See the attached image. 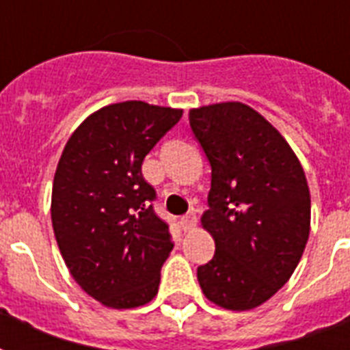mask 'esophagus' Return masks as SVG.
<instances>
[{
  "label": "esophagus",
  "mask_w": 350,
  "mask_h": 350,
  "mask_svg": "<svg viewBox=\"0 0 350 350\" xmlns=\"http://www.w3.org/2000/svg\"><path fill=\"white\" fill-rule=\"evenodd\" d=\"M196 223H198V219H196V215L194 212H190V214L183 215L180 219V224H181V228L185 230V232H190V230L194 228Z\"/></svg>",
  "instance_id": "34e87169"
}]
</instances>
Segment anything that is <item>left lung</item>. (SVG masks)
<instances>
[{
  "label": "left lung",
  "instance_id": "obj_1",
  "mask_svg": "<svg viewBox=\"0 0 350 350\" xmlns=\"http://www.w3.org/2000/svg\"><path fill=\"white\" fill-rule=\"evenodd\" d=\"M190 129L212 167L203 228L212 260L198 268L204 297L248 311L273 297L300 262L311 224L304 169L284 136L241 102L190 109Z\"/></svg>",
  "mask_w": 350,
  "mask_h": 350
}]
</instances>
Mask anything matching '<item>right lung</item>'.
<instances>
[{"label":"right lung","instance_id":"add662e5","mask_svg":"<svg viewBox=\"0 0 350 350\" xmlns=\"http://www.w3.org/2000/svg\"><path fill=\"white\" fill-rule=\"evenodd\" d=\"M181 115L142 100L111 104L88 116L62 150L52 189L57 244L77 284L107 308H138L158 293L174 244L142 163Z\"/></svg>","mask_w":350,"mask_h":350}]
</instances>
